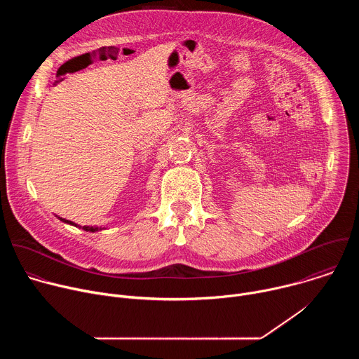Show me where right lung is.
<instances>
[{"label":"right lung","instance_id":"obj_1","mask_svg":"<svg viewBox=\"0 0 359 359\" xmlns=\"http://www.w3.org/2000/svg\"><path fill=\"white\" fill-rule=\"evenodd\" d=\"M58 219H60L61 222L67 223V224H71V226L79 227V229H82V230H85V231H89V233H95V231L105 230V227H97V226H79V224H76V223H74V222H69V220H67V219H62V217H58Z\"/></svg>","mask_w":359,"mask_h":359}]
</instances>
